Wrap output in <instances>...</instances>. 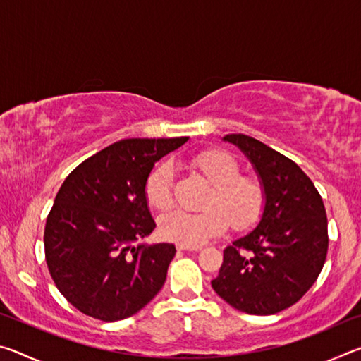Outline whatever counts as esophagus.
Segmentation results:
<instances>
[{"label":"esophagus","instance_id":"esophagus-1","mask_svg":"<svg viewBox=\"0 0 361 361\" xmlns=\"http://www.w3.org/2000/svg\"><path fill=\"white\" fill-rule=\"evenodd\" d=\"M176 248L183 250V252H200V250H202L200 245H185V243H178Z\"/></svg>","mask_w":361,"mask_h":361}]
</instances>
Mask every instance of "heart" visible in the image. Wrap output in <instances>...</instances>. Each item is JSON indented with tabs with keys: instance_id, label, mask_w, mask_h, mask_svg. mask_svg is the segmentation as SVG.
<instances>
[{
	"instance_id": "b5f03b06",
	"label": "heart",
	"mask_w": 361,
	"mask_h": 361,
	"mask_svg": "<svg viewBox=\"0 0 361 361\" xmlns=\"http://www.w3.org/2000/svg\"><path fill=\"white\" fill-rule=\"evenodd\" d=\"M191 166L210 183L204 212L175 210L159 219V234L166 240L199 245L223 234L228 228L245 231L258 223L266 205V191L256 176L240 175V166L228 152L207 149L191 159ZM149 207L167 210L173 204V169L161 164L145 183Z\"/></svg>"
}]
</instances>
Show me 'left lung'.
<instances>
[{
  "label": "left lung",
  "instance_id": "1",
  "mask_svg": "<svg viewBox=\"0 0 361 361\" xmlns=\"http://www.w3.org/2000/svg\"><path fill=\"white\" fill-rule=\"evenodd\" d=\"M258 173L266 205L256 228L224 248L213 290L232 307L272 315L301 299L320 276L328 252V219L314 183L259 140L229 133Z\"/></svg>",
  "mask_w": 361,
  "mask_h": 361
}]
</instances>
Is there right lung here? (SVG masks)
Returning a JSON list of instances; mask_svg holds the SVG:
<instances>
[{"label": "right lung", "mask_w": 361, "mask_h": 361, "mask_svg": "<svg viewBox=\"0 0 361 361\" xmlns=\"http://www.w3.org/2000/svg\"><path fill=\"white\" fill-rule=\"evenodd\" d=\"M188 140H121L66 176L47 215L44 252L54 283L79 312L103 322L127 319L162 288L175 245L133 243L156 228L146 178Z\"/></svg>", "instance_id": "1"}]
</instances>
